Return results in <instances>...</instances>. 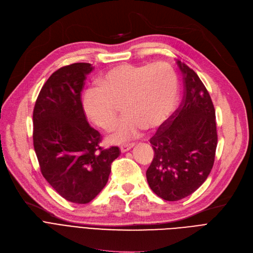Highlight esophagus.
<instances>
[{
	"label": "esophagus",
	"instance_id": "obj_1",
	"mask_svg": "<svg viewBox=\"0 0 253 253\" xmlns=\"http://www.w3.org/2000/svg\"><path fill=\"white\" fill-rule=\"evenodd\" d=\"M133 147H134V144H127V145H123L122 147H120V151L124 153V152H126V151L130 150Z\"/></svg>",
	"mask_w": 253,
	"mask_h": 253
}]
</instances>
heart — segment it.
Listing matches in <instances>:
<instances>
[{
    "label": "heart",
    "mask_w": 253,
    "mask_h": 253,
    "mask_svg": "<svg viewBox=\"0 0 253 253\" xmlns=\"http://www.w3.org/2000/svg\"><path fill=\"white\" fill-rule=\"evenodd\" d=\"M178 78L167 64L116 66L99 79V86L86 89L83 108L91 122L103 129L115 123V105L124 101L126 117L108 136V141L122 144L139 137L146 127L161 126L174 112L178 102Z\"/></svg>",
    "instance_id": "b5f03b06"
}]
</instances>
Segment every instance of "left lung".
Listing matches in <instances>:
<instances>
[{
	"label": "left lung",
	"mask_w": 253,
	"mask_h": 253,
	"mask_svg": "<svg viewBox=\"0 0 253 253\" xmlns=\"http://www.w3.org/2000/svg\"><path fill=\"white\" fill-rule=\"evenodd\" d=\"M176 63L183 75V99L150 139L154 158L146 171L154 194L171 202L188 197L205 182L217 146L210 94L194 70Z\"/></svg>",
	"instance_id": "left-lung-1"
}]
</instances>
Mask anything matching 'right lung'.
I'll use <instances>...</instances> for the list:
<instances>
[{
    "instance_id": "1",
    "label": "right lung",
    "mask_w": 253,
    "mask_h": 253,
    "mask_svg": "<svg viewBox=\"0 0 253 253\" xmlns=\"http://www.w3.org/2000/svg\"><path fill=\"white\" fill-rule=\"evenodd\" d=\"M93 67L76 63L55 71L36 101L34 148L43 177L69 202L87 204L105 187L118 147L102 149L87 123L81 91Z\"/></svg>"
}]
</instances>
